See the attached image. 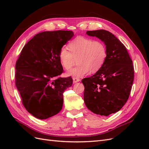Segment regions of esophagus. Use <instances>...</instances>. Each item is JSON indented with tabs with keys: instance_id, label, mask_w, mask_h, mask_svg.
Masks as SVG:
<instances>
[{
	"instance_id": "34e87169",
	"label": "esophagus",
	"mask_w": 149,
	"mask_h": 149,
	"mask_svg": "<svg viewBox=\"0 0 149 149\" xmlns=\"http://www.w3.org/2000/svg\"><path fill=\"white\" fill-rule=\"evenodd\" d=\"M73 83H76L80 81V79H79V78H75V77H74V78H73Z\"/></svg>"
}]
</instances>
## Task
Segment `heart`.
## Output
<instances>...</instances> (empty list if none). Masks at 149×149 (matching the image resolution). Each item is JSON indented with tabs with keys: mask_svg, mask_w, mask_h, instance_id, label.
<instances>
[{
	"mask_svg": "<svg viewBox=\"0 0 149 149\" xmlns=\"http://www.w3.org/2000/svg\"><path fill=\"white\" fill-rule=\"evenodd\" d=\"M69 49L63 47L60 49L59 58L66 70H70L78 60V65L71 70L68 75L82 77L90 71L96 73L101 69L107 57L106 45L101 41L83 37L76 38L69 43Z\"/></svg>",
	"mask_w": 149,
	"mask_h": 149,
	"instance_id": "b5f03b06",
	"label": "heart"
}]
</instances>
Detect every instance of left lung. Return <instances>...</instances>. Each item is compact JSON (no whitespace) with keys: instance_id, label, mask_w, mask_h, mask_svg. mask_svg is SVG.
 Returning a JSON list of instances; mask_svg holds the SVG:
<instances>
[{"instance_id":"1","label":"left lung","mask_w":149,"mask_h":149,"mask_svg":"<svg viewBox=\"0 0 149 149\" xmlns=\"http://www.w3.org/2000/svg\"><path fill=\"white\" fill-rule=\"evenodd\" d=\"M86 34L104 43L107 57L100 70L82 80L84 103L93 113L107 116L128 100L134 77L132 61L125 47L109 31H87Z\"/></svg>"}]
</instances>
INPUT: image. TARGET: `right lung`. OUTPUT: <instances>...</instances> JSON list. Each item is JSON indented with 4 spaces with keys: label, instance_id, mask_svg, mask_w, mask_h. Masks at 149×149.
Returning <instances> with one entry per match:
<instances>
[{
    "label": "right lung",
    "instance_id": "add662e5",
    "mask_svg": "<svg viewBox=\"0 0 149 149\" xmlns=\"http://www.w3.org/2000/svg\"><path fill=\"white\" fill-rule=\"evenodd\" d=\"M73 36L68 30L38 33L24 46L16 62V87L25 109L36 118L48 119L62 109L63 93L73 79L59 77L63 72L59 53Z\"/></svg>",
    "mask_w": 149,
    "mask_h": 149
}]
</instances>
